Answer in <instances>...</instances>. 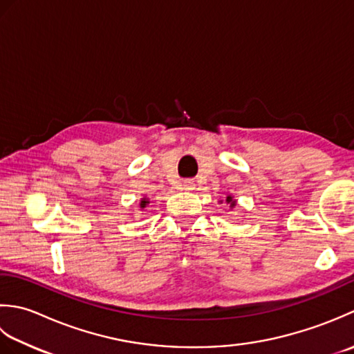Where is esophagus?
<instances>
[{
	"label": "esophagus",
	"instance_id": "esophagus-1",
	"mask_svg": "<svg viewBox=\"0 0 354 354\" xmlns=\"http://www.w3.org/2000/svg\"><path fill=\"white\" fill-rule=\"evenodd\" d=\"M194 187H196V183H194L192 180H185V182L182 183V189L183 191H192Z\"/></svg>",
	"mask_w": 354,
	"mask_h": 354
}]
</instances>
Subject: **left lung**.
Segmentation results:
<instances>
[{
  "mask_svg": "<svg viewBox=\"0 0 354 354\" xmlns=\"http://www.w3.org/2000/svg\"><path fill=\"white\" fill-rule=\"evenodd\" d=\"M218 203H223V200H220ZM225 203H226V205H229V207H230V209H234V207L236 206V200L234 198V196H230V194H227L226 198H225Z\"/></svg>",
  "mask_w": 354,
  "mask_h": 354,
  "instance_id": "left-lung-1",
  "label": "left lung"
}]
</instances>
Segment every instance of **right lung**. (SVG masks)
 <instances>
[{
	"label": "right lung",
	"instance_id": "add662e5",
	"mask_svg": "<svg viewBox=\"0 0 354 354\" xmlns=\"http://www.w3.org/2000/svg\"><path fill=\"white\" fill-rule=\"evenodd\" d=\"M148 205H149V198H148V197H143V198H140V201H139V206H140V209H145Z\"/></svg>",
	"mask_w": 354,
	"mask_h": 354
}]
</instances>
